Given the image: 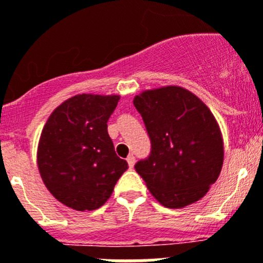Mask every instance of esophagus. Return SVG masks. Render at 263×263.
Returning a JSON list of instances; mask_svg holds the SVG:
<instances>
[{"label": "esophagus", "instance_id": "1", "mask_svg": "<svg viewBox=\"0 0 263 263\" xmlns=\"http://www.w3.org/2000/svg\"><path fill=\"white\" fill-rule=\"evenodd\" d=\"M127 163H128L129 168H134L135 163H136V160H135V156H134V155H129V156L127 157Z\"/></svg>", "mask_w": 263, "mask_h": 263}]
</instances>
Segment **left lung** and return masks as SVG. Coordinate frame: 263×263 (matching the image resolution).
<instances>
[{
	"instance_id": "8db88e82",
	"label": "left lung",
	"mask_w": 263,
	"mask_h": 263,
	"mask_svg": "<svg viewBox=\"0 0 263 263\" xmlns=\"http://www.w3.org/2000/svg\"><path fill=\"white\" fill-rule=\"evenodd\" d=\"M151 154L135 170L165 208H184L206 195L220 176L223 141L216 118L195 93L179 86L143 91L134 99Z\"/></svg>"
}]
</instances>
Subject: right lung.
I'll return each mask as SVG.
<instances>
[{
  "label": "right lung",
  "instance_id": "add662e5",
  "mask_svg": "<svg viewBox=\"0 0 263 263\" xmlns=\"http://www.w3.org/2000/svg\"><path fill=\"white\" fill-rule=\"evenodd\" d=\"M119 99L75 95L52 111L42 129L36 152L41 177L59 202L75 211L102 206L128 168L107 132Z\"/></svg>",
  "mask_w": 263,
  "mask_h": 263
}]
</instances>
